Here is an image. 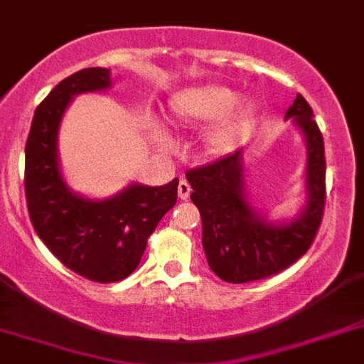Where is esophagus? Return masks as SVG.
<instances>
[{
	"label": "esophagus",
	"mask_w": 364,
	"mask_h": 364,
	"mask_svg": "<svg viewBox=\"0 0 364 364\" xmlns=\"http://www.w3.org/2000/svg\"><path fill=\"white\" fill-rule=\"evenodd\" d=\"M189 193H191V186H189L186 180H180V182H178V196H180V198L188 200Z\"/></svg>",
	"instance_id": "obj_1"
}]
</instances>
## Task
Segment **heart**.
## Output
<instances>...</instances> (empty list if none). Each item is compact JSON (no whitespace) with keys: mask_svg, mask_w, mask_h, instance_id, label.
<instances>
[{"mask_svg":"<svg viewBox=\"0 0 364 364\" xmlns=\"http://www.w3.org/2000/svg\"><path fill=\"white\" fill-rule=\"evenodd\" d=\"M238 105V93L223 86H200L176 93L169 105L173 121L176 122H215L228 117ZM251 106H243L238 113L223 121L211 135L208 146L211 151H223L238 139L247 121ZM162 141V136L156 135Z\"/></svg>","mask_w":364,"mask_h":364,"instance_id":"heart-1","label":"heart"}]
</instances>
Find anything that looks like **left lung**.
Returning <instances> with one entry per match:
<instances>
[{
	"label": "left lung",
	"instance_id": "left-lung-1",
	"mask_svg": "<svg viewBox=\"0 0 364 364\" xmlns=\"http://www.w3.org/2000/svg\"><path fill=\"white\" fill-rule=\"evenodd\" d=\"M306 141V205L287 223L267 222L251 208L243 186L242 149L189 169L193 204L202 218V245L211 271L228 283H249L285 271L314 242L325 211V146L303 95L285 113Z\"/></svg>",
	"mask_w": 364,
	"mask_h": 364
}]
</instances>
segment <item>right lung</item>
<instances>
[{"label":"right lung","mask_w":364,"mask_h":364,"mask_svg":"<svg viewBox=\"0 0 364 364\" xmlns=\"http://www.w3.org/2000/svg\"><path fill=\"white\" fill-rule=\"evenodd\" d=\"M108 68L63 79L38 106L25 146V196L30 222L55 258L97 283L128 278L162 216L176 204L178 178L149 188L132 184L106 200L73 195L58 162V132L73 95L109 88Z\"/></svg>","instance_id":"add662e5"}]
</instances>
